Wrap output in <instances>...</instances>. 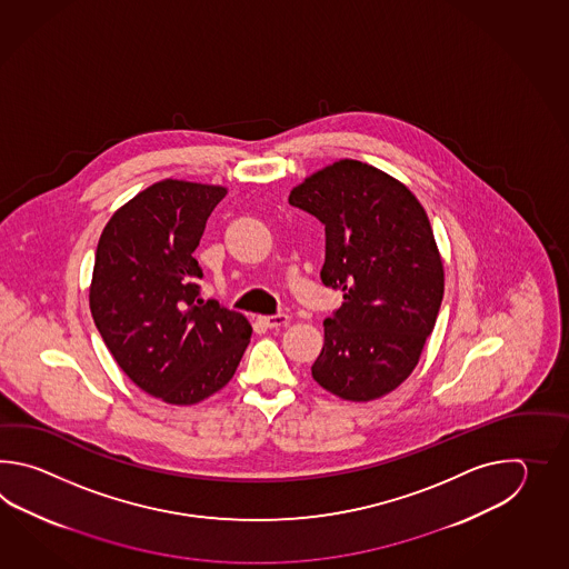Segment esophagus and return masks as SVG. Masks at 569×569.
<instances>
[{"instance_id":"1","label":"esophagus","mask_w":569,"mask_h":569,"mask_svg":"<svg viewBox=\"0 0 569 569\" xmlns=\"http://www.w3.org/2000/svg\"><path fill=\"white\" fill-rule=\"evenodd\" d=\"M258 321L268 329H274V327L289 326V315H268V317H258Z\"/></svg>"}]
</instances>
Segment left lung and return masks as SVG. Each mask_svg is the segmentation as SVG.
Masks as SVG:
<instances>
[{"label": "left lung", "instance_id": "obj_1", "mask_svg": "<svg viewBox=\"0 0 569 569\" xmlns=\"http://www.w3.org/2000/svg\"><path fill=\"white\" fill-rule=\"evenodd\" d=\"M289 203L326 226L321 280L343 292L323 321L315 382L339 399H380L419 363L443 299V262L423 206L402 182L350 158L307 177Z\"/></svg>", "mask_w": 569, "mask_h": 569}]
</instances>
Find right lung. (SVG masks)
<instances>
[{
	"mask_svg": "<svg viewBox=\"0 0 569 569\" xmlns=\"http://www.w3.org/2000/svg\"><path fill=\"white\" fill-rule=\"evenodd\" d=\"M219 184L164 179L121 206L97 243L89 307L101 338L136 387L169 405H194L236 375L252 327L199 297L194 248Z\"/></svg>",
	"mask_w": 569,
	"mask_h": 569,
	"instance_id": "add662e5",
	"label": "right lung"
}]
</instances>
